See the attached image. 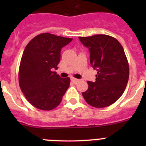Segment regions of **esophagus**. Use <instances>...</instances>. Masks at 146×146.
<instances>
[{"mask_svg":"<svg viewBox=\"0 0 146 146\" xmlns=\"http://www.w3.org/2000/svg\"><path fill=\"white\" fill-rule=\"evenodd\" d=\"M71 80H72V82H73L74 84H77L80 81L78 79H76V78H74V77H72V79H71Z\"/></svg>","mask_w":146,"mask_h":146,"instance_id":"34e87169","label":"esophagus"}]
</instances>
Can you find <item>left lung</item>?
I'll return each instance as SVG.
<instances>
[{
  "label": "left lung",
  "instance_id": "obj_1",
  "mask_svg": "<svg viewBox=\"0 0 146 146\" xmlns=\"http://www.w3.org/2000/svg\"><path fill=\"white\" fill-rule=\"evenodd\" d=\"M90 51V63L96 69V81H88V88L82 96L94 108L108 107L118 100L126 87L129 75L128 60L123 47L108 35L79 37Z\"/></svg>",
  "mask_w": 146,
  "mask_h": 146
}]
</instances>
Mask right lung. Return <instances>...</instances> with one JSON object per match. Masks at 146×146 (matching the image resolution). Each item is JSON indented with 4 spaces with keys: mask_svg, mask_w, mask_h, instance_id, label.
<instances>
[{
    "mask_svg": "<svg viewBox=\"0 0 146 146\" xmlns=\"http://www.w3.org/2000/svg\"><path fill=\"white\" fill-rule=\"evenodd\" d=\"M72 40L44 33L32 38L25 47L19 69V84L35 108L51 110L61 102L70 78H61L53 70L58 69L61 48Z\"/></svg>",
    "mask_w": 146,
    "mask_h": 146,
    "instance_id": "1",
    "label": "right lung"
}]
</instances>
